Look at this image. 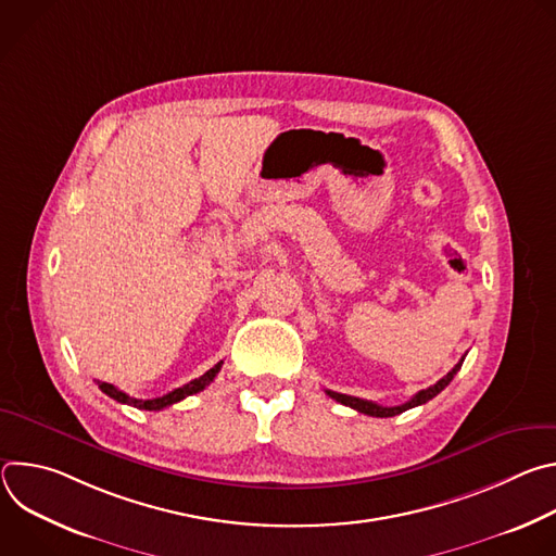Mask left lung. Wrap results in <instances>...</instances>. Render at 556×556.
Returning a JSON list of instances; mask_svg holds the SVG:
<instances>
[{"mask_svg":"<svg viewBox=\"0 0 556 556\" xmlns=\"http://www.w3.org/2000/svg\"><path fill=\"white\" fill-rule=\"evenodd\" d=\"M462 363H464V356H462V361H459L444 378H440L435 384H431V387L418 391L412 401H407L405 405H399V407H382V405H376V403H371V401L356 399V395H348V393H339V391H330V389H326V393L330 395V399H334L337 403L356 409L358 414H367V416H374V418H391V416H399V414H403V412H407V409H414V407L425 405V403H429L431 399H435V395H438V393L453 380V376L459 371Z\"/></svg>","mask_w":556,"mask_h":556,"instance_id":"obj_1","label":"left lung"}]
</instances>
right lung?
Segmentation results:
<instances>
[{
    "mask_svg": "<svg viewBox=\"0 0 556 556\" xmlns=\"http://www.w3.org/2000/svg\"><path fill=\"white\" fill-rule=\"evenodd\" d=\"M219 369H222V361H219L215 367H211L206 374H202L200 378H195V380H191V382H187V384H182V387H178V389H174V391H169V393L161 395V399H149V401L131 399V395H127L125 391L116 389V387H114V384H110V382H101V380H97V384H99V389H101L103 393H108L110 399H114V401H116V403H121V405H129V407L144 409V412H161V409H165V407H172V405H176V403L185 401L187 395H193V393L202 391L206 384H211V382H213V378L217 376V371H219Z\"/></svg>",
    "mask_w": 556,
    "mask_h": 556,
    "instance_id": "right-lung-1",
    "label": "right lung"
}]
</instances>
